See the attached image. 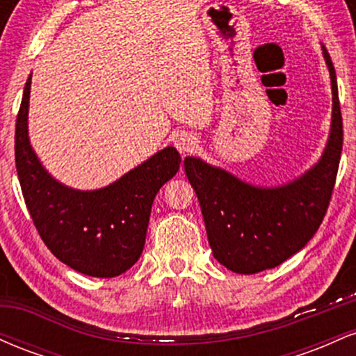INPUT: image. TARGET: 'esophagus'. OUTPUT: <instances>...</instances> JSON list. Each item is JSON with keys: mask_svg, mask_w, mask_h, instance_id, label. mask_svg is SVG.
<instances>
[{"mask_svg": "<svg viewBox=\"0 0 356 356\" xmlns=\"http://www.w3.org/2000/svg\"><path fill=\"white\" fill-rule=\"evenodd\" d=\"M195 138L192 136H187V134H181L177 138H175V149L181 154H189L195 149Z\"/></svg>", "mask_w": 356, "mask_h": 356, "instance_id": "34e87169", "label": "esophagus"}]
</instances>
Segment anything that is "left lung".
Listing matches in <instances>:
<instances>
[{
  "instance_id": "left-lung-1",
  "label": "left lung",
  "mask_w": 356,
  "mask_h": 356,
  "mask_svg": "<svg viewBox=\"0 0 356 356\" xmlns=\"http://www.w3.org/2000/svg\"><path fill=\"white\" fill-rule=\"evenodd\" d=\"M332 79L330 136L320 161L295 181L276 187L252 186L199 157L184 159L187 179L197 194L212 254L239 275L280 266L306 246L320 227L337 179L343 124L337 73L321 47Z\"/></svg>"
}]
</instances>
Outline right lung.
<instances>
[{"label": "right lung", "instance_id": "right-lung-1", "mask_svg": "<svg viewBox=\"0 0 356 356\" xmlns=\"http://www.w3.org/2000/svg\"><path fill=\"white\" fill-rule=\"evenodd\" d=\"M31 75L16 118L15 161L24 202L43 243L81 275L113 277L142 254L159 189L177 174L181 155L165 147L107 187L79 191L44 169L28 137Z\"/></svg>", "mask_w": 356, "mask_h": 356}]
</instances>
